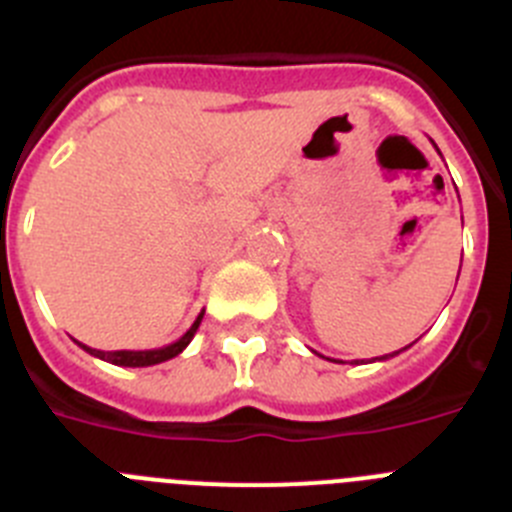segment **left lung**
<instances>
[{
  "instance_id": "obj_1",
  "label": "left lung",
  "mask_w": 512,
  "mask_h": 512,
  "mask_svg": "<svg viewBox=\"0 0 512 512\" xmlns=\"http://www.w3.org/2000/svg\"><path fill=\"white\" fill-rule=\"evenodd\" d=\"M431 144H434V142H431ZM437 152H439V149H437ZM406 348H411V345H406ZM406 348H403V350H406ZM398 353H401V350H396V353H391V355H381V358H375V360H388V358H393V355H398ZM322 358H325V355H322ZM327 360H330V358H327ZM332 363H342V360H332ZM355 363H358V360H355Z\"/></svg>"
}]
</instances>
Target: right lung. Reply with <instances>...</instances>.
<instances>
[{
  "label": "right lung",
  "mask_w": 512,
  "mask_h": 512,
  "mask_svg": "<svg viewBox=\"0 0 512 512\" xmlns=\"http://www.w3.org/2000/svg\"><path fill=\"white\" fill-rule=\"evenodd\" d=\"M203 312L198 314V320L192 322L190 330L185 332V335L180 337V340L170 342V345H164V348H154V350H96V348H88V345H83V342H78L86 353H91L93 358H101L106 360V363L111 365H121V368H147V365H157V363H164V360H172L175 355H180L182 350L190 345V340L195 337V332H198L200 322H203Z\"/></svg>",
  "instance_id": "obj_1"
}]
</instances>
